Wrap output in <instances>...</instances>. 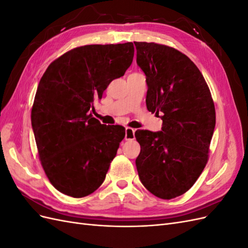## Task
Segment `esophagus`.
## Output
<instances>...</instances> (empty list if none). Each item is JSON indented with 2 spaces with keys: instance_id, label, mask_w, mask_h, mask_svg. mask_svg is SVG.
<instances>
[{
  "instance_id": "1",
  "label": "esophagus",
  "mask_w": 248,
  "mask_h": 248,
  "mask_svg": "<svg viewBox=\"0 0 248 248\" xmlns=\"http://www.w3.org/2000/svg\"><path fill=\"white\" fill-rule=\"evenodd\" d=\"M134 132H136V130H134L133 128H130V127H126L125 129V140H134Z\"/></svg>"
}]
</instances>
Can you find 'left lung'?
Masks as SVG:
<instances>
[{"instance_id": "obj_1", "label": "left lung", "mask_w": 248, "mask_h": 248, "mask_svg": "<svg viewBox=\"0 0 248 248\" xmlns=\"http://www.w3.org/2000/svg\"><path fill=\"white\" fill-rule=\"evenodd\" d=\"M137 63L146 74L147 108L162 120V131L137 130L136 160L140 182L155 197L182 196L209 159L215 108L207 82L191 60L155 42H134Z\"/></svg>"}]
</instances>
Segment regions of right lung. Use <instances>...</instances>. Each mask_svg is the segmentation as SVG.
<instances>
[{"instance_id": "add662e5", "label": "right lung", "mask_w": 248, "mask_h": 248, "mask_svg": "<svg viewBox=\"0 0 248 248\" xmlns=\"http://www.w3.org/2000/svg\"><path fill=\"white\" fill-rule=\"evenodd\" d=\"M132 42L90 44L52 61L39 81L31 121L41 166L57 190L84 198L99 188L117 155L125 128L91 114L95 98L124 76Z\"/></svg>"}]
</instances>
